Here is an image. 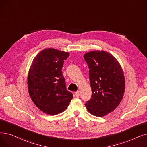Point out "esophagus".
I'll return each mask as SVG.
<instances>
[{"instance_id":"esophagus-1","label":"esophagus","mask_w":147,"mask_h":147,"mask_svg":"<svg viewBox=\"0 0 147 147\" xmlns=\"http://www.w3.org/2000/svg\"><path fill=\"white\" fill-rule=\"evenodd\" d=\"M75 95H76V97L77 98H79V95H80V94H79V91H77L75 92Z\"/></svg>"}]
</instances>
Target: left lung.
<instances>
[{"label":"left lung","instance_id":"left-lung-1","mask_svg":"<svg viewBox=\"0 0 147 147\" xmlns=\"http://www.w3.org/2000/svg\"><path fill=\"white\" fill-rule=\"evenodd\" d=\"M92 89L91 99L85 103L88 112L102 117L110 113L119 105L125 91V78L117 59L103 50L86 53Z\"/></svg>","mask_w":147,"mask_h":147}]
</instances>
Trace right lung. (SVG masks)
Masks as SVG:
<instances>
[{
  "mask_svg": "<svg viewBox=\"0 0 147 147\" xmlns=\"http://www.w3.org/2000/svg\"><path fill=\"white\" fill-rule=\"evenodd\" d=\"M69 53L48 48L33 60L28 76V88L31 100L40 111L55 115L64 111L73 98L66 89L62 68Z\"/></svg>",
  "mask_w": 147,
  "mask_h": 147,
  "instance_id": "right-lung-1",
  "label": "right lung"
}]
</instances>
